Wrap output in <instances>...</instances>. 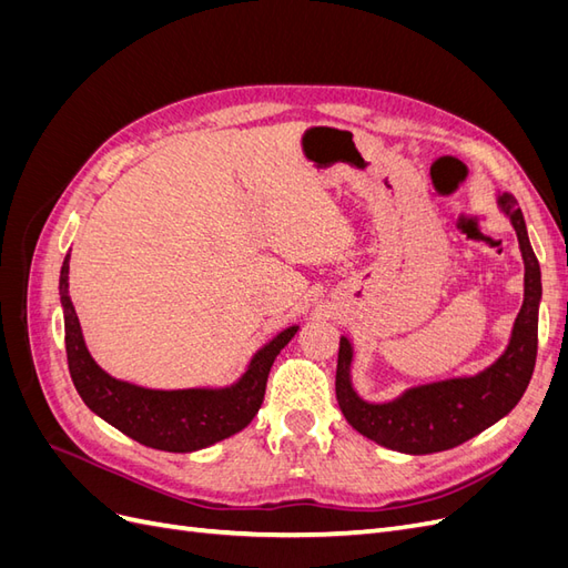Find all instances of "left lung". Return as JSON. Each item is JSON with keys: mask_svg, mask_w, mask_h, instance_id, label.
I'll return each instance as SVG.
<instances>
[{"mask_svg": "<svg viewBox=\"0 0 568 568\" xmlns=\"http://www.w3.org/2000/svg\"><path fill=\"white\" fill-rule=\"evenodd\" d=\"M509 217L524 255V305L514 322L507 351L490 367L474 376L407 388L388 403H367L351 382L353 346L341 336L336 367V400L348 424L384 448L428 455L450 450L500 422L521 400L538 355V307L542 296L540 265L530 248L524 213L511 194L497 196Z\"/></svg>", "mask_w": 568, "mask_h": 568, "instance_id": "1", "label": "left lung"}]
</instances>
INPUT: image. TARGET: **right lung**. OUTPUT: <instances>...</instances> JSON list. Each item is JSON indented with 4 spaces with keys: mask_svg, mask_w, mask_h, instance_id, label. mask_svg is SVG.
Here are the masks:
<instances>
[{
    "mask_svg": "<svg viewBox=\"0 0 568 568\" xmlns=\"http://www.w3.org/2000/svg\"><path fill=\"white\" fill-rule=\"evenodd\" d=\"M65 255L59 280V294L65 322V355L73 384L94 415L118 432L134 438L146 448L168 453H194L225 440L246 428L265 398L267 376L274 357L296 336L298 326H288L257 351L242 379L227 388H184L153 390L113 379L101 369L84 346L80 322L71 296H68Z\"/></svg>",
    "mask_w": 568,
    "mask_h": 568,
    "instance_id": "obj_1",
    "label": "right lung"
}]
</instances>
